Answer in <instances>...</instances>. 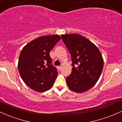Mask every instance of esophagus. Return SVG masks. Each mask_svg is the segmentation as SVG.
<instances>
[{
  "label": "esophagus",
  "instance_id": "obj_1",
  "mask_svg": "<svg viewBox=\"0 0 122 122\" xmlns=\"http://www.w3.org/2000/svg\"><path fill=\"white\" fill-rule=\"evenodd\" d=\"M57 68L59 70H61V66H57Z\"/></svg>",
  "mask_w": 122,
  "mask_h": 122
}]
</instances>
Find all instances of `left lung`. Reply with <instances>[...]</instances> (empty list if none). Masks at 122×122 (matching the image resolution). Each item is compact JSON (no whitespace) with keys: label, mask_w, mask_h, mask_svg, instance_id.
Returning a JSON list of instances; mask_svg holds the SVG:
<instances>
[{"label":"left lung","mask_w":122,"mask_h":122,"mask_svg":"<svg viewBox=\"0 0 122 122\" xmlns=\"http://www.w3.org/2000/svg\"><path fill=\"white\" fill-rule=\"evenodd\" d=\"M71 56V73L66 78L70 89L82 93L97 82L103 68L100 51L93 43L78 34L61 35Z\"/></svg>","instance_id":"1"}]
</instances>
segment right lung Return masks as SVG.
Here are the masks:
<instances>
[{
	"label": "right lung",
	"instance_id": "right-lung-1",
	"mask_svg": "<svg viewBox=\"0 0 122 122\" xmlns=\"http://www.w3.org/2000/svg\"><path fill=\"white\" fill-rule=\"evenodd\" d=\"M61 39L59 35L44 36L23 48L19 57V72L28 86L37 92H45L52 86L57 76L52 65L51 50Z\"/></svg>",
	"mask_w": 122,
	"mask_h": 122
}]
</instances>
